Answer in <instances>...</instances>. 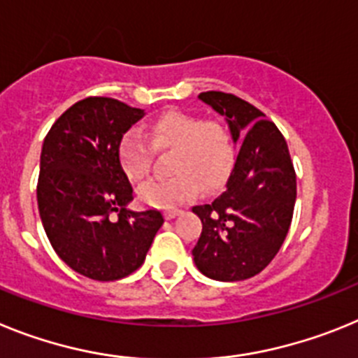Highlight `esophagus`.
<instances>
[{"instance_id":"esophagus-1","label":"esophagus","mask_w":358,"mask_h":358,"mask_svg":"<svg viewBox=\"0 0 358 358\" xmlns=\"http://www.w3.org/2000/svg\"><path fill=\"white\" fill-rule=\"evenodd\" d=\"M181 213V211L179 210H170V211H164V218H166V220H172V218H176L177 215Z\"/></svg>"}]
</instances>
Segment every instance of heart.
Masks as SVG:
<instances>
[{
  "instance_id": "1",
  "label": "heart",
  "mask_w": 358,
  "mask_h": 358,
  "mask_svg": "<svg viewBox=\"0 0 358 358\" xmlns=\"http://www.w3.org/2000/svg\"><path fill=\"white\" fill-rule=\"evenodd\" d=\"M147 138L131 129L122 136L118 159L123 173L131 181H141L150 170L154 147L173 148L172 179H152L138 189L143 204L159 210H172L199 195L201 182L215 186L224 176L233 157L229 132L222 123L202 122L181 110H166L148 125ZM201 181L199 182L198 179Z\"/></svg>"
}]
</instances>
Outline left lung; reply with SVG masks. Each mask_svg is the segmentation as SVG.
<instances>
[{"label":"left lung","instance_id":"left-lung-1","mask_svg":"<svg viewBox=\"0 0 358 358\" xmlns=\"http://www.w3.org/2000/svg\"><path fill=\"white\" fill-rule=\"evenodd\" d=\"M199 98L226 118L238 152L222 192L192 208L202 222L192 255L211 280H248L273 262L289 233L296 172L285 138L260 109L222 91Z\"/></svg>","mask_w":358,"mask_h":358}]
</instances>
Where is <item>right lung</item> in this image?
<instances>
[{"instance_id": "1", "label": "right lung", "mask_w": 358, "mask_h": 358, "mask_svg": "<svg viewBox=\"0 0 358 358\" xmlns=\"http://www.w3.org/2000/svg\"><path fill=\"white\" fill-rule=\"evenodd\" d=\"M143 109L106 96L73 103L41 150L37 204L52 248L85 278L115 281L145 262L163 226L157 210L132 211V186L118 159L122 136ZM118 213V219L110 215Z\"/></svg>"}]
</instances>
